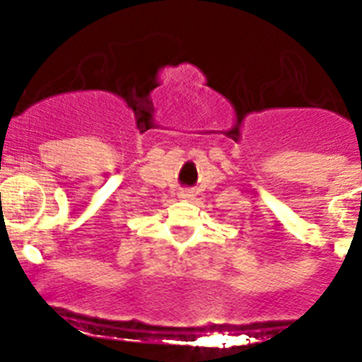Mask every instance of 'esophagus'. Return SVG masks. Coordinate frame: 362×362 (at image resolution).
Here are the masks:
<instances>
[{
  "label": "esophagus",
  "instance_id": "esophagus-1",
  "mask_svg": "<svg viewBox=\"0 0 362 362\" xmlns=\"http://www.w3.org/2000/svg\"><path fill=\"white\" fill-rule=\"evenodd\" d=\"M192 196H194V194H192V190H188V188H183V190L179 192V197H181V199H190Z\"/></svg>",
  "mask_w": 362,
  "mask_h": 362
}]
</instances>
